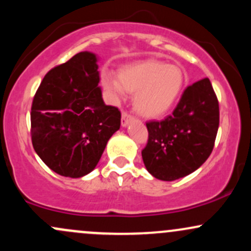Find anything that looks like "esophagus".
<instances>
[{"mask_svg": "<svg viewBox=\"0 0 251 251\" xmlns=\"http://www.w3.org/2000/svg\"><path fill=\"white\" fill-rule=\"evenodd\" d=\"M132 119H133L132 115H130L126 112H123V114H121V126H123V127H126Z\"/></svg>", "mask_w": 251, "mask_h": 251, "instance_id": "34e87169", "label": "esophagus"}]
</instances>
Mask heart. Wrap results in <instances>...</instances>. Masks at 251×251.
Listing matches in <instances>:
<instances>
[{"mask_svg":"<svg viewBox=\"0 0 251 251\" xmlns=\"http://www.w3.org/2000/svg\"><path fill=\"white\" fill-rule=\"evenodd\" d=\"M183 70L178 65L149 58L120 68L118 77L104 73L101 78L104 89L114 101L134 94L136 111L149 119L166 115L180 99L184 87Z\"/></svg>","mask_w":251,"mask_h":251,"instance_id":"obj_1","label":"heart"}]
</instances>
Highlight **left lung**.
<instances>
[{"label":"left lung","instance_id":"left-lung-1","mask_svg":"<svg viewBox=\"0 0 251 251\" xmlns=\"http://www.w3.org/2000/svg\"><path fill=\"white\" fill-rule=\"evenodd\" d=\"M219 104L208 78L186 88L172 115L147 123L149 139L143 149L145 168L153 177L174 181L205 163L214 147Z\"/></svg>","mask_w":251,"mask_h":251}]
</instances>
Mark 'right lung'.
Here are the masks:
<instances>
[{"label": "right lung", "instance_id": "right-lung-1", "mask_svg": "<svg viewBox=\"0 0 251 251\" xmlns=\"http://www.w3.org/2000/svg\"><path fill=\"white\" fill-rule=\"evenodd\" d=\"M98 69L95 53L79 52L51 69L33 99V148L50 169L65 177L94 170L120 128L119 109L103 102Z\"/></svg>", "mask_w": 251, "mask_h": 251}]
</instances>
